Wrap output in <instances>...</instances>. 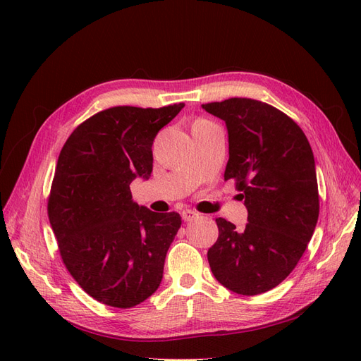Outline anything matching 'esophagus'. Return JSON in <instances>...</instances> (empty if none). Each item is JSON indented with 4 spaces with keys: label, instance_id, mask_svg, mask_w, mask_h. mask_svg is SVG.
Returning a JSON list of instances; mask_svg holds the SVG:
<instances>
[{
    "label": "esophagus",
    "instance_id": "1",
    "mask_svg": "<svg viewBox=\"0 0 361 361\" xmlns=\"http://www.w3.org/2000/svg\"><path fill=\"white\" fill-rule=\"evenodd\" d=\"M182 220L183 221H192L194 218H197L199 216V214L195 212V211H192V209H185V211H182Z\"/></svg>",
    "mask_w": 361,
    "mask_h": 361
}]
</instances>
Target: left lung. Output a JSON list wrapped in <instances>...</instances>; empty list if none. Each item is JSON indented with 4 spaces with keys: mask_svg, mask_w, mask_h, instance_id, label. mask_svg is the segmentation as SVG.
Segmentation results:
<instances>
[{
    "mask_svg": "<svg viewBox=\"0 0 361 361\" xmlns=\"http://www.w3.org/2000/svg\"><path fill=\"white\" fill-rule=\"evenodd\" d=\"M226 122L228 161L248 211L243 231L216 218L207 251L215 279L241 295L264 293L285 280L307 248L319 216L314 158L307 137L277 108L247 97L203 104Z\"/></svg>",
    "mask_w": 361,
    "mask_h": 361,
    "instance_id": "left-lung-1",
    "label": "left lung"
}]
</instances>
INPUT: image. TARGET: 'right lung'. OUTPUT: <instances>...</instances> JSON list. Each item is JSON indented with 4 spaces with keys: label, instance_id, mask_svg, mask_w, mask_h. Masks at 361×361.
<instances>
[{
    "label": "right lung",
    "instance_id": "1",
    "mask_svg": "<svg viewBox=\"0 0 361 361\" xmlns=\"http://www.w3.org/2000/svg\"><path fill=\"white\" fill-rule=\"evenodd\" d=\"M185 104L113 106L92 116L64 143L48 199L49 223L71 276L96 301L129 309L154 293L182 224L133 200L149 179L152 145Z\"/></svg>",
    "mask_w": 361,
    "mask_h": 361
}]
</instances>
